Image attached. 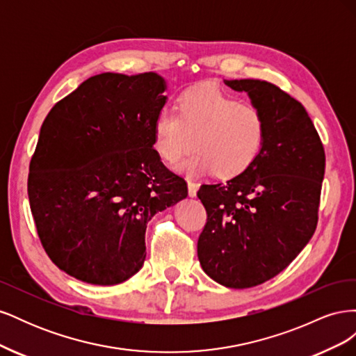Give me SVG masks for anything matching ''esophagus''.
Wrapping results in <instances>:
<instances>
[{"label":"esophagus","instance_id":"34e87169","mask_svg":"<svg viewBox=\"0 0 356 356\" xmlns=\"http://www.w3.org/2000/svg\"><path fill=\"white\" fill-rule=\"evenodd\" d=\"M187 184H188V195L191 197H195L196 193H197V188H199V184H197V182H195V181H191V179H188Z\"/></svg>","mask_w":356,"mask_h":356}]
</instances>
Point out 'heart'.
I'll use <instances>...</instances> for the list:
<instances>
[{"label": "heart", "instance_id": "b5f03b06", "mask_svg": "<svg viewBox=\"0 0 356 356\" xmlns=\"http://www.w3.org/2000/svg\"><path fill=\"white\" fill-rule=\"evenodd\" d=\"M267 120L257 105L207 84L182 93L175 113L163 110L153 124L156 153L175 165L193 147L199 149L179 169L188 175L238 177L261 153Z\"/></svg>", "mask_w": 356, "mask_h": 356}]
</instances>
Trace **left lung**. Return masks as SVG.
Wrapping results in <instances>:
<instances>
[{
    "mask_svg": "<svg viewBox=\"0 0 356 356\" xmlns=\"http://www.w3.org/2000/svg\"><path fill=\"white\" fill-rule=\"evenodd\" d=\"M246 92L267 120L261 153L241 175L203 184L207 224L197 241L202 268L227 288H251L281 273L314 236L325 152L305 106L276 84L224 80Z\"/></svg>",
    "mask_w": 356,
    "mask_h": 356,
    "instance_id": "obj_1",
    "label": "left lung"
}]
</instances>
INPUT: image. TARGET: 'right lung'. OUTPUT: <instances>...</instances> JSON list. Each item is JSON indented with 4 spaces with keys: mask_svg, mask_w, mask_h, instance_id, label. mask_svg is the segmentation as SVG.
<instances>
[{
    "mask_svg": "<svg viewBox=\"0 0 356 356\" xmlns=\"http://www.w3.org/2000/svg\"><path fill=\"white\" fill-rule=\"evenodd\" d=\"M154 72H104L55 104L28 175L40 242L60 270L93 285L124 282L145 260L147 222L187 197L186 179L153 148L165 106Z\"/></svg>",
    "mask_w": 356,
    "mask_h": 356,
    "instance_id": "obj_1",
    "label": "right lung"
}]
</instances>
